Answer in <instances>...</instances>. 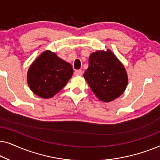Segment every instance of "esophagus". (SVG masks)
<instances>
[{
  "label": "esophagus",
  "instance_id": "esophagus-1",
  "mask_svg": "<svg viewBox=\"0 0 160 160\" xmlns=\"http://www.w3.org/2000/svg\"><path fill=\"white\" fill-rule=\"evenodd\" d=\"M74 73H75L76 76H82L83 72L82 71H81V70H76V71L74 72Z\"/></svg>",
  "mask_w": 160,
  "mask_h": 160
}]
</instances>
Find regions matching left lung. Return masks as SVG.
<instances>
[{
  "instance_id": "left-lung-1",
  "label": "left lung",
  "mask_w": 160,
  "mask_h": 160,
  "mask_svg": "<svg viewBox=\"0 0 160 160\" xmlns=\"http://www.w3.org/2000/svg\"><path fill=\"white\" fill-rule=\"evenodd\" d=\"M84 77L98 98L104 102L119 97L128 82L125 68L110 50L91 54Z\"/></svg>"
}]
</instances>
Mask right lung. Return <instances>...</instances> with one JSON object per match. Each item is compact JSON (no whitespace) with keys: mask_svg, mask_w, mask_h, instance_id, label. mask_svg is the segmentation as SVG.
I'll use <instances>...</instances> for the list:
<instances>
[{"mask_svg":"<svg viewBox=\"0 0 160 160\" xmlns=\"http://www.w3.org/2000/svg\"><path fill=\"white\" fill-rule=\"evenodd\" d=\"M72 65L50 51L43 52L30 65L28 83L36 95L53 97L60 92L73 75Z\"/></svg>","mask_w":160,"mask_h":160,"instance_id":"obj_1","label":"right lung"}]
</instances>
